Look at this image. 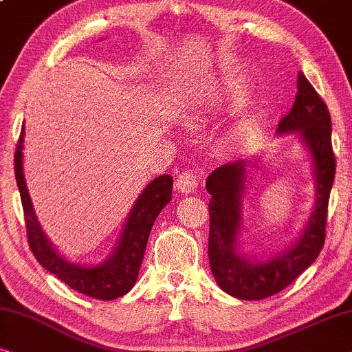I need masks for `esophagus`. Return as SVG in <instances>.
<instances>
[{"label": "esophagus", "instance_id": "1", "mask_svg": "<svg viewBox=\"0 0 352 352\" xmlns=\"http://www.w3.org/2000/svg\"><path fill=\"white\" fill-rule=\"evenodd\" d=\"M202 183V178L197 170H185L178 175L175 186L178 191L182 192H190L197 188Z\"/></svg>", "mask_w": 352, "mask_h": 352}]
</instances>
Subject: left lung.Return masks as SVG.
I'll return each mask as SVG.
<instances>
[{
    "instance_id": "8db88e82",
    "label": "left lung",
    "mask_w": 352,
    "mask_h": 352,
    "mask_svg": "<svg viewBox=\"0 0 352 352\" xmlns=\"http://www.w3.org/2000/svg\"><path fill=\"white\" fill-rule=\"evenodd\" d=\"M298 92L292 110L279 121V132L301 131L314 157L318 201L300 241L285 254L266 263H250L236 254V234L241 225V199L245 164L231 162L215 169L206 182L209 202V261L221 290L241 300H263L279 294L318 258L327 236V214L336 161L331 146L330 113L303 73H298Z\"/></svg>"
}]
</instances>
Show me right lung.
<instances>
[{"label": "right lung", "instance_id": "right-lung-1", "mask_svg": "<svg viewBox=\"0 0 352 352\" xmlns=\"http://www.w3.org/2000/svg\"><path fill=\"white\" fill-rule=\"evenodd\" d=\"M22 146L23 127L17 142L16 155H14V170H16L17 186L21 191L28 245L34 258L49 273L56 274L58 279L70 285L73 290H78L79 294L97 300H116L126 295L137 280L153 223L164 206L172 199L174 178L170 175H161L145 188L129 215L120 245L110 260L96 268H81V266L67 263L62 256H58L56 250L49 245L38 225L27 191L25 178H23Z\"/></svg>", "mask_w": 352, "mask_h": 352}]
</instances>
